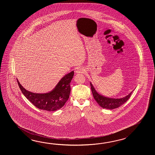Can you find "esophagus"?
<instances>
[{"label": "esophagus", "instance_id": "esophagus-1", "mask_svg": "<svg viewBox=\"0 0 155 155\" xmlns=\"http://www.w3.org/2000/svg\"><path fill=\"white\" fill-rule=\"evenodd\" d=\"M84 69L82 68H79L75 70V73H77V74L84 73Z\"/></svg>", "mask_w": 155, "mask_h": 155}]
</instances>
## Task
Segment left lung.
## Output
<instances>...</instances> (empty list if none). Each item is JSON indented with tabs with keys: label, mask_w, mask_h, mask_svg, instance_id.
Instances as JSON below:
<instances>
[{
	"label": "left lung",
	"mask_w": 155,
	"mask_h": 155,
	"mask_svg": "<svg viewBox=\"0 0 155 155\" xmlns=\"http://www.w3.org/2000/svg\"><path fill=\"white\" fill-rule=\"evenodd\" d=\"M91 89L92 91V95L94 96V98L95 99L96 102L102 108L107 109H114L119 107V106L123 105L125 102H126L128 99L130 97L131 95L132 91L129 95L125 97L121 98V99H112L106 97L105 96L100 95L99 93H97L94 89L92 84L90 82Z\"/></svg>",
	"instance_id": "left-lung-1"
}]
</instances>
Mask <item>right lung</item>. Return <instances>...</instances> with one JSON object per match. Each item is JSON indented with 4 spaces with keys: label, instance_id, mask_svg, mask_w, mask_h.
<instances>
[{
    "label": "right lung",
    "instance_id": "add662e5",
    "mask_svg": "<svg viewBox=\"0 0 155 155\" xmlns=\"http://www.w3.org/2000/svg\"><path fill=\"white\" fill-rule=\"evenodd\" d=\"M74 72L66 74L60 80L53 90L45 94H36L24 89L17 79V82L24 95L38 109L49 111H54L61 109L69 97L71 91L70 82Z\"/></svg>",
    "mask_w": 155,
    "mask_h": 155
}]
</instances>
